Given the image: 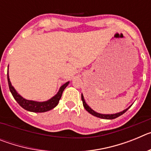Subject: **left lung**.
<instances>
[{
	"instance_id": "1",
	"label": "left lung",
	"mask_w": 151,
	"mask_h": 151,
	"mask_svg": "<svg viewBox=\"0 0 151 151\" xmlns=\"http://www.w3.org/2000/svg\"><path fill=\"white\" fill-rule=\"evenodd\" d=\"M82 103H83V106L84 107H85V109L86 110H87L88 112L89 113H91V115L94 116L96 117H98V118H101V119H116L117 118V117H119V116L122 115L123 113H125V112L127 111L128 109H126V110H123L122 112H120V113H116V114H107V115H106V114H100V113H96L95 111H94L93 110H91L90 107H89L88 106L87 104H86V103H85V99H84V97L83 95L82 94Z\"/></svg>"
}]
</instances>
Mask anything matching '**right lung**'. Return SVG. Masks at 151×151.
<instances>
[{
    "instance_id": "obj_1",
    "label": "right lung",
    "mask_w": 151,
    "mask_h": 151,
    "mask_svg": "<svg viewBox=\"0 0 151 151\" xmlns=\"http://www.w3.org/2000/svg\"><path fill=\"white\" fill-rule=\"evenodd\" d=\"M7 80H8V85H9V88H10V92H11L12 95L13 96L14 99L17 101L19 104L20 105L23 109L28 110L30 112H34V113H44V112L49 111V110H52L53 108L55 107L59 101L60 100L61 97H62V94L63 92L64 89L66 88V87L69 85V82H66V83L63 85L60 88V91H58L57 94L54 97H53L51 99H50L47 101H45V102H36V101H28V100L24 99L23 97H21L19 94L16 91L14 88L12 86L11 83L10 82V78L8 76L7 73Z\"/></svg>"
}]
</instances>
